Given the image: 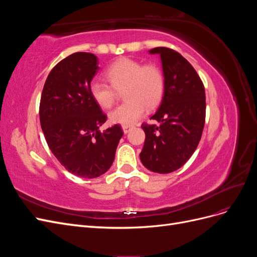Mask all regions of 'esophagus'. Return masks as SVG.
<instances>
[{
    "label": "esophagus",
    "mask_w": 257,
    "mask_h": 257,
    "mask_svg": "<svg viewBox=\"0 0 257 257\" xmlns=\"http://www.w3.org/2000/svg\"><path fill=\"white\" fill-rule=\"evenodd\" d=\"M122 130H123V133L124 134H127L128 132L132 130V126H127V125H123L122 126Z\"/></svg>",
    "instance_id": "34e87169"
}]
</instances>
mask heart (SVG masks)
I'll return each instance as SVG.
<instances>
[{"label": "heart", "instance_id": "obj_1", "mask_svg": "<svg viewBox=\"0 0 257 257\" xmlns=\"http://www.w3.org/2000/svg\"><path fill=\"white\" fill-rule=\"evenodd\" d=\"M106 78L111 86L94 80L90 84L93 100L104 109L110 108L116 91H123L125 103L108 114L109 121L120 125H132L142 118L146 107L152 109L161 102L164 93V75L159 66L146 64L130 58H121L107 68Z\"/></svg>", "mask_w": 257, "mask_h": 257}]
</instances>
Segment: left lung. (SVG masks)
<instances>
[{"label": "left lung", "instance_id": "left-lung-1", "mask_svg": "<svg viewBox=\"0 0 257 257\" xmlns=\"http://www.w3.org/2000/svg\"><path fill=\"white\" fill-rule=\"evenodd\" d=\"M150 54H160L164 94L150 119L160 125L144 123L146 141L139 158L153 173L169 174L183 166L199 144L206 116L203 81L180 53L157 47Z\"/></svg>", "mask_w": 257, "mask_h": 257}]
</instances>
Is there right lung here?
I'll return each mask as SVG.
<instances>
[{"instance_id": "1", "label": "right lung", "mask_w": 257, "mask_h": 257, "mask_svg": "<svg viewBox=\"0 0 257 257\" xmlns=\"http://www.w3.org/2000/svg\"><path fill=\"white\" fill-rule=\"evenodd\" d=\"M98 69L95 54H71L51 69L40 104L41 126L49 149L69 173L88 179L110 168L123 136L118 124L99 131L107 116L90 93Z\"/></svg>"}]
</instances>
